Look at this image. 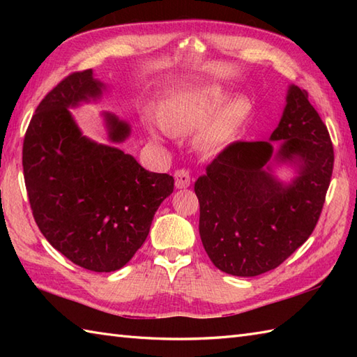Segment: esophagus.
Masks as SVG:
<instances>
[{"instance_id":"obj_1","label":"esophagus","mask_w":357,"mask_h":357,"mask_svg":"<svg viewBox=\"0 0 357 357\" xmlns=\"http://www.w3.org/2000/svg\"><path fill=\"white\" fill-rule=\"evenodd\" d=\"M190 174L187 170H176L174 172V187L176 188H187L190 187Z\"/></svg>"}]
</instances>
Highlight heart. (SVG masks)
Listing matches in <instances>:
<instances>
[{
  "label": "heart",
  "mask_w": 357,
  "mask_h": 357,
  "mask_svg": "<svg viewBox=\"0 0 357 357\" xmlns=\"http://www.w3.org/2000/svg\"><path fill=\"white\" fill-rule=\"evenodd\" d=\"M229 98V90L221 84H208L174 90L159 107V123L169 133H183L199 128L195 146L202 153L215 155L238 138L245 126L253 105L245 95ZM155 141L161 139L150 130Z\"/></svg>",
  "instance_id": "obj_1"
}]
</instances>
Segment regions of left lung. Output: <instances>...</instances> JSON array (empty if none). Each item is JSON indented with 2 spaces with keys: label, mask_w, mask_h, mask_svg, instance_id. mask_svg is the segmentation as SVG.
<instances>
[{
  "label": "left lung",
  "mask_w": 357,
  "mask_h": 357,
  "mask_svg": "<svg viewBox=\"0 0 357 357\" xmlns=\"http://www.w3.org/2000/svg\"><path fill=\"white\" fill-rule=\"evenodd\" d=\"M333 161L319 113L305 90L288 86L282 116L268 141L231 144L196 181L199 234L215 267L252 278L296 252L319 219ZM279 168H290L294 176L280 180Z\"/></svg>",
  "instance_id": "1"
}]
</instances>
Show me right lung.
<instances>
[{"mask_svg": "<svg viewBox=\"0 0 357 357\" xmlns=\"http://www.w3.org/2000/svg\"><path fill=\"white\" fill-rule=\"evenodd\" d=\"M107 92L92 69L69 75L36 107L22 146L30 207L44 238L98 273L132 259L174 185L170 174L146 170L115 146L132 133L115 113H101L110 144L82 135L70 109L100 102Z\"/></svg>", "mask_w": 357, "mask_h": 357, "instance_id": "right-lung-1", "label": "right lung"}]
</instances>
